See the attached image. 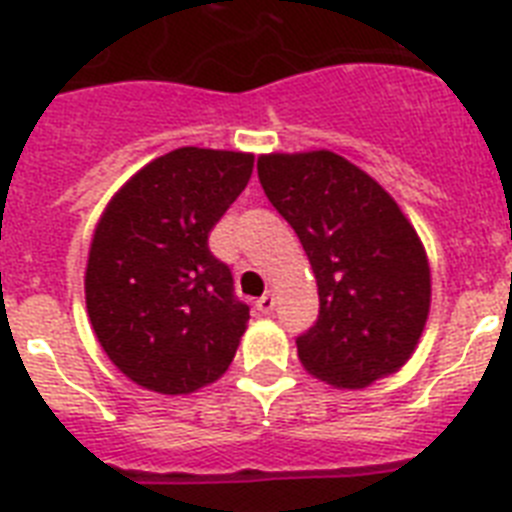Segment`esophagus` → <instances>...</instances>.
I'll list each match as a JSON object with an SVG mask.
<instances>
[{
    "instance_id": "34e87169",
    "label": "esophagus",
    "mask_w": 512,
    "mask_h": 512,
    "mask_svg": "<svg viewBox=\"0 0 512 512\" xmlns=\"http://www.w3.org/2000/svg\"><path fill=\"white\" fill-rule=\"evenodd\" d=\"M256 308H259L261 314H272V311H274V295L272 293L261 295L259 301H256Z\"/></svg>"
}]
</instances>
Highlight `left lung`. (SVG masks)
Listing matches in <instances>:
<instances>
[{"label": "left lung", "instance_id": "obj_1", "mask_svg": "<svg viewBox=\"0 0 512 512\" xmlns=\"http://www.w3.org/2000/svg\"><path fill=\"white\" fill-rule=\"evenodd\" d=\"M256 170L319 287V316L295 340L303 369L345 390L398 371L416 350L432 301L426 251L400 206L332 151L269 154Z\"/></svg>", "mask_w": 512, "mask_h": 512}]
</instances>
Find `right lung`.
<instances>
[{
    "label": "right lung",
    "mask_w": 512,
    "mask_h": 512,
    "mask_svg": "<svg viewBox=\"0 0 512 512\" xmlns=\"http://www.w3.org/2000/svg\"><path fill=\"white\" fill-rule=\"evenodd\" d=\"M251 172L253 154L183 146L135 172L101 214L88 316L109 361L146 390L188 395L235 358L251 316L209 232Z\"/></svg>",
    "instance_id": "right-lung-1"
}]
</instances>
